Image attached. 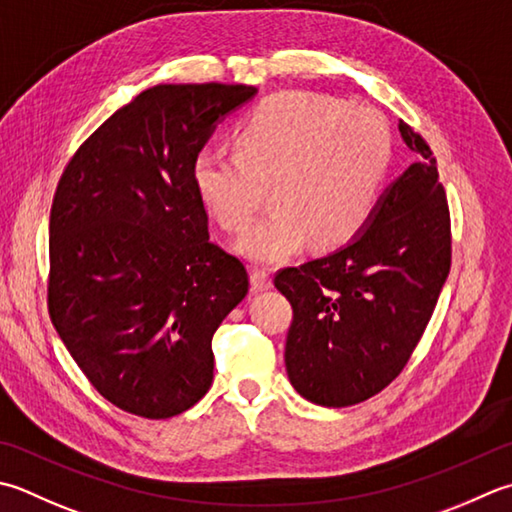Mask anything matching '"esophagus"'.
Here are the masks:
<instances>
[{"label": "esophagus", "instance_id": "obj_1", "mask_svg": "<svg viewBox=\"0 0 512 512\" xmlns=\"http://www.w3.org/2000/svg\"><path fill=\"white\" fill-rule=\"evenodd\" d=\"M250 284H253V290H268L273 286V279H270L266 268H253L250 270Z\"/></svg>", "mask_w": 512, "mask_h": 512}]
</instances>
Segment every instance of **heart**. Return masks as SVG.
<instances>
[{
  "mask_svg": "<svg viewBox=\"0 0 512 512\" xmlns=\"http://www.w3.org/2000/svg\"><path fill=\"white\" fill-rule=\"evenodd\" d=\"M233 150L206 148L193 159L199 202L228 233H244L268 186L275 208L239 250L282 264L310 237L317 248H337L362 233L388 173L390 130L368 106L288 90L262 99L235 126Z\"/></svg>",
  "mask_w": 512,
  "mask_h": 512,
  "instance_id": "1",
  "label": "heart"
}]
</instances>
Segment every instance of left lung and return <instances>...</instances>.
<instances>
[{
    "instance_id": "left-lung-1",
    "label": "left lung",
    "mask_w": 512,
    "mask_h": 512,
    "mask_svg": "<svg viewBox=\"0 0 512 512\" xmlns=\"http://www.w3.org/2000/svg\"><path fill=\"white\" fill-rule=\"evenodd\" d=\"M399 133L417 162L379 199L353 242L302 266L275 286L290 306L286 373L308 402H366L408 364L450 270V213L437 159L406 122Z\"/></svg>"
}]
</instances>
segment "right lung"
<instances>
[{
  "label": "right lung",
  "instance_id": "1",
  "mask_svg": "<svg viewBox=\"0 0 512 512\" xmlns=\"http://www.w3.org/2000/svg\"><path fill=\"white\" fill-rule=\"evenodd\" d=\"M244 84H159L70 157L48 228L50 322L88 382L130 415L168 419L213 384V335L248 293L210 242L193 159Z\"/></svg>",
  "mask_w": 512,
  "mask_h": 512
}]
</instances>
